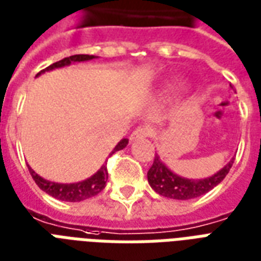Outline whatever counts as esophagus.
<instances>
[{
    "label": "esophagus",
    "mask_w": 261,
    "mask_h": 261,
    "mask_svg": "<svg viewBox=\"0 0 261 261\" xmlns=\"http://www.w3.org/2000/svg\"><path fill=\"white\" fill-rule=\"evenodd\" d=\"M148 136H151V129L148 126H139L130 135V142H136L139 139L148 138Z\"/></svg>",
    "instance_id": "obj_1"
}]
</instances>
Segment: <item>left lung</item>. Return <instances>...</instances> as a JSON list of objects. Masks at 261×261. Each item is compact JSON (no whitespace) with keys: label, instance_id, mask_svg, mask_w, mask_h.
<instances>
[{"label":"left lung","instance_id":"obj_1","mask_svg":"<svg viewBox=\"0 0 261 261\" xmlns=\"http://www.w3.org/2000/svg\"><path fill=\"white\" fill-rule=\"evenodd\" d=\"M232 164H234V158L223 169L219 170L216 175L206 177V179L191 180L180 177V176L175 175L173 172H170L162 164L160 156L155 155L151 168L147 172V179H148L151 189L160 195L173 198V199H191V198L199 197V195L211 191L213 187H216L230 172Z\"/></svg>","mask_w":261,"mask_h":261}]
</instances>
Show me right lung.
<instances>
[{
	"instance_id": "1",
	"label": "right lung",
	"mask_w": 261,
	"mask_h": 261,
	"mask_svg": "<svg viewBox=\"0 0 261 261\" xmlns=\"http://www.w3.org/2000/svg\"><path fill=\"white\" fill-rule=\"evenodd\" d=\"M92 59H95L93 55H74V56H68V58L62 59V60L50 64V66H48L44 70H41L37 75H40L41 72L50 71L54 68L64 67V66H68V64L74 63V62H85V60H92ZM126 144H128V139H122L115 146V148L111 151L110 155H113L115 151H119V150L125 148ZM29 170H30V175L33 176V179L37 183V186L42 191H45L49 195H52L54 198H58V199H62V201H67V202H80V201H84V199H88V198L95 197L100 191H103V189L106 187V181L109 179V172H107V166L106 165L101 166L100 169L97 170L95 175L91 176L89 179L72 184L54 183V181L42 179L41 176L37 175L34 170L31 169L30 166H29Z\"/></svg>"
}]
</instances>
